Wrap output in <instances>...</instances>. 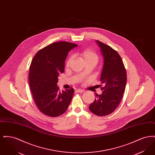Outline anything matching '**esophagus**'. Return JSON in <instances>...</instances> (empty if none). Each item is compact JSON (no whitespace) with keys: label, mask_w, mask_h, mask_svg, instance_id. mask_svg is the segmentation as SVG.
<instances>
[{"label":"esophagus","mask_w":155,"mask_h":155,"mask_svg":"<svg viewBox=\"0 0 155 155\" xmlns=\"http://www.w3.org/2000/svg\"><path fill=\"white\" fill-rule=\"evenodd\" d=\"M76 92H78V93H84V90H82L80 89H78L76 90Z\"/></svg>","instance_id":"obj_1"}]
</instances>
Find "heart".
Masks as SVG:
<instances>
[{
    "label": "heart",
    "instance_id": "obj_1",
    "mask_svg": "<svg viewBox=\"0 0 155 155\" xmlns=\"http://www.w3.org/2000/svg\"><path fill=\"white\" fill-rule=\"evenodd\" d=\"M78 54L85 64L87 63H94L96 65L98 62L99 58L97 54H96V52H94V51L90 49H85L80 52ZM72 60H73L72 56L70 57L68 59L66 62V67L69 66Z\"/></svg>",
    "mask_w": 155,
    "mask_h": 155
}]
</instances>
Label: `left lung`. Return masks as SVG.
Returning <instances> with one entry per match:
<instances>
[{"instance_id":"obj_1","label":"left lung","mask_w":155,"mask_h":155,"mask_svg":"<svg viewBox=\"0 0 155 155\" xmlns=\"http://www.w3.org/2000/svg\"><path fill=\"white\" fill-rule=\"evenodd\" d=\"M96 42L104 59L101 76L102 94H96V98L89 109L96 116H104L113 112L120 103L125 90L127 73L117 52L99 41Z\"/></svg>"}]
</instances>
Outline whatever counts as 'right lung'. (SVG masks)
Wrapping results in <instances>:
<instances>
[{"label": "right lung", "mask_w": 155, "mask_h": 155, "mask_svg": "<svg viewBox=\"0 0 155 155\" xmlns=\"http://www.w3.org/2000/svg\"><path fill=\"white\" fill-rule=\"evenodd\" d=\"M78 45L56 42L37 52L30 67L29 83L35 104L41 113L58 117L67 110L74 94L73 88L59 91L58 76L64 71L68 52Z\"/></svg>", "instance_id": "1"}]
</instances>
